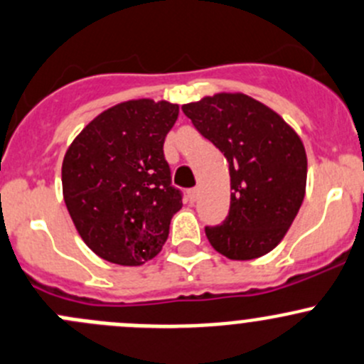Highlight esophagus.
<instances>
[{
	"mask_svg": "<svg viewBox=\"0 0 364 364\" xmlns=\"http://www.w3.org/2000/svg\"><path fill=\"white\" fill-rule=\"evenodd\" d=\"M198 196H200V191H198L196 187H194V189H189V191H187V198H189L191 203H194V201L198 200Z\"/></svg>",
	"mask_w": 364,
	"mask_h": 364,
	"instance_id": "esophagus-1",
	"label": "esophagus"
}]
</instances>
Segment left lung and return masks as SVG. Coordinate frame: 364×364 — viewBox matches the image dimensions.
<instances>
[{
  "label": "left lung",
  "mask_w": 364,
  "mask_h": 364,
  "mask_svg": "<svg viewBox=\"0 0 364 364\" xmlns=\"http://www.w3.org/2000/svg\"><path fill=\"white\" fill-rule=\"evenodd\" d=\"M182 111L230 164V212L205 233L230 260L274 250L292 226L306 193L308 159L299 134L269 106L240 92H219Z\"/></svg>",
  "instance_id": "left-lung-1"
}]
</instances>
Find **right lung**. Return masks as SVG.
Here are the masks:
<instances>
[{"label": "right lung", "instance_id": "obj_1", "mask_svg": "<svg viewBox=\"0 0 364 364\" xmlns=\"http://www.w3.org/2000/svg\"><path fill=\"white\" fill-rule=\"evenodd\" d=\"M178 104L132 99L97 114L67 149L63 200L86 246L111 264L138 267L163 250L182 208L164 159Z\"/></svg>", "mask_w": 364, "mask_h": 364}]
</instances>
